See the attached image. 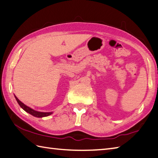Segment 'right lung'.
Here are the masks:
<instances>
[{
    "mask_svg": "<svg viewBox=\"0 0 158 158\" xmlns=\"http://www.w3.org/2000/svg\"><path fill=\"white\" fill-rule=\"evenodd\" d=\"M15 99H16L18 103L19 104V106L23 108V109L27 112V113H29L30 114H31L32 116H35V117H38V118H42V117H45V116H48L49 115H51L52 114V112H38V111H35V110H33L31 108H30L29 107L27 106L26 105H24L23 103H22V102L18 99V98L15 97Z\"/></svg>",
    "mask_w": 158,
    "mask_h": 158,
    "instance_id": "obj_1",
    "label": "right lung"
}]
</instances>
